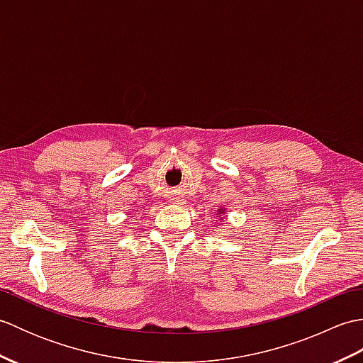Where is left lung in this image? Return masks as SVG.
Listing matches in <instances>:
<instances>
[{
	"instance_id": "obj_1",
	"label": "left lung",
	"mask_w": 363,
	"mask_h": 363,
	"mask_svg": "<svg viewBox=\"0 0 363 363\" xmlns=\"http://www.w3.org/2000/svg\"><path fill=\"white\" fill-rule=\"evenodd\" d=\"M218 213H225V211H223V209H218Z\"/></svg>"
}]
</instances>
